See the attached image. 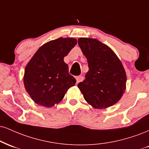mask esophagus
Here are the masks:
<instances>
[{
	"mask_svg": "<svg viewBox=\"0 0 149 149\" xmlns=\"http://www.w3.org/2000/svg\"><path fill=\"white\" fill-rule=\"evenodd\" d=\"M76 82L77 83H79L80 82H82V80H84V78L83 76H76Z\"/></svg>",
	"mask_w": 149,
	"mask_h": 149,
	"instance_id": "1",
	"label": "esophagus"
}]
</instances>
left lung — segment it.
Wrapping results in <instances>:
<instances>
[{
    "label": "left lung",
    "mask_w": 149,
    "mask_h": 149,
    "mask_svg": "<svg viewBox=\"0 0 149 149\" xmlns=\"http://www.w3.org/2000/svg\"><path fill=\"white\" fill-rule=\"evenodd\" d=\"M78 45L88 62L85 80L78 87L84 98L94 108L117 103L126 89V74L113 51L95 39L79 38Z\"/></svg>",
    "instance_id": "8db88e82"
}]
</instances>
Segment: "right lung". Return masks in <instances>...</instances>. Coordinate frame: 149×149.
<instances>
[{"mask_svg":"<svg viewBox=\"0 0 149 149\" xmlns=\"http://www.w3.org/2000/svg\"><path fill=\"white\" fill-rule=\"evenodd\" d=\"M73 38H59L39 48L25 69V88L36 103L47 107L63 99L76 82L64 57L76 45Z\"/></svg>","mask_w":149,"mask_h":149,"instance_id":"right-lung-1","label":"right lung"}]
</instances>
